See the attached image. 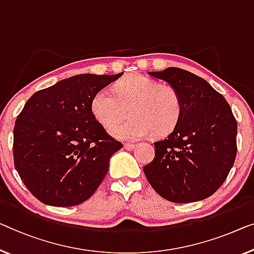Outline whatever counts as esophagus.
I'll list each match as a JSON object with an SVG mask.
<instances>
[{
    "mask_svg": "<svg viewBox=\"0 0 254 254\" xmlns=\"http://www.w3.org/2000/svg\"><path fill=\"white\" fill-rule=\"evenodd\" d=\"M124 148L127 150H133L135 148L134 143H124Z\"/></svg>",
    "mask_w": 254,
    "mask_h": 254,
    "instance_id": "obj_1",
    "label": "esophagus"
}]
</instances>
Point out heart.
<instances>
[{
    "label": "heart",
    "instance_id": "1",
    "mask_svg": "<svg viewBox=\"0 0 254 254\" xmlns=\"http://www.w3.org/2000/svg\"><path fill=\"white\" fill-rule=\"evenodd\" d=\"M109 89H103L91 100V112L101 126L107 127L127 116L131 119L109 128L113 137L137 141L154 133L166 135L173 131L183 114V103L171 85L141 74H132Z\"/></svg>",
    "mask_w": 254,
    "mask_h": 254
}]
</instances>
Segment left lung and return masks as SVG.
Here are the masks:
<instances>
[{
	"label": "left lung",
	"mask_w": 254,
	"mask_h": 254,
	"mask_svg": "<svg viewBox=\"0 0 254 254\" xmlns=\"http://www.w3.org/2000/svg\"><path fill=\"white\" fill-rule=\"evenodd\" d=\"M148 75L178 91L183 114L168 137L154 142V160L143 168L147 180L170 202L207 198L224 184L235 162L237 122L232 108L190 71L169 67Z\"/></svg>",
	"instance_id": "8db88e82"
}]
</instances>
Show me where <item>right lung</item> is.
<instances>
[{
    "label": "right lung",
    "mask_w": 254,
    "mask_h": 254,
    "mask_svg": "<svg viewBox=\"0 0 254 254\" xmlns=\"http://www.w3.org/2000/svg\"><path fill=\"white\" fill-rule=\"evenodd\" d=\"M122 75H75L37 91L25 104L13 128L14 166L42 203L78 205L107 175L122 143L94 119L91 100Z\"/></svg>",
    "instance_id": "add662e5"
}]
</instances>
